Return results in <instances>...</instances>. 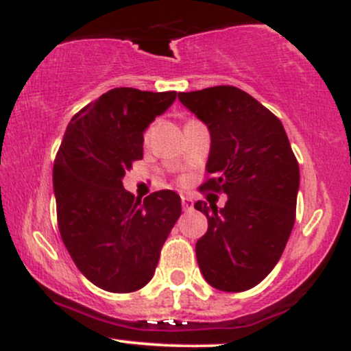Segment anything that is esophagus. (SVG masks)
Wrapping results in <instances>:
<instances>
[{
    "label": "esophagus",
    "instance_id": "esophagus-1",
    "mask_svg": "<svg viewBox=\"0 0 351 351\" xmlns=\"http://www.w3.org/2000/svg\"><path fill=\"white\" fill-rule=\"evenodd\" d=\"M181 204H183L184 211H188V209H193V199L186 198V196H183V198H181Z\"/></svg>",
    "mask_w": 351,
    "mask_h": 351
}]
</instances>
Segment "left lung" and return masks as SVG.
Segmentation results:
<instances>
[{"label":"left lung","instance_id":"1","mask_svg":"<svg viewBox=\"0 0 351 351\" xmlns=\"http://www.w3.org/2000/svg\"><path fill=\"white\" fill-rule=\"evenodd\" d=\"M180 102L208 127L211 150L201 189L226 193V206L195 203L208 217L196 243L209 285L243 292L279 263L293 223L300 171L284 125L247 92L232 86L180 92Z\"/></svg>","mask_w":351,"mask_h":351}]
</instances>
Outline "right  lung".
<instances>
[{
	"instance_id": "obj_1",
	"label": "right lung",
	"mask_w": 351,
	"mask_h": 351,
	"mask_svg": "<svg viewBox=\"0 0 351 351\" xmlns=\"http://www.w3.org/2000/svg\"><path fill=\"white\" fill-rule=\"evenodd\" d=\"M175 99L176 92L112 88L72 117L56 155L60 237L79 271L107 292H135L152 280L181 215L171 189L142 201L122 183L143 158V132Z\"/></svg>"
}]
</instances>
